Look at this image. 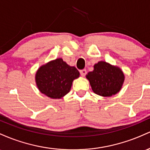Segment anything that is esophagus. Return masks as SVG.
<instances>
[{"label": "esophagus", "instance_id": "34e87169", "mask_svg": "<svg viewBox=\"0 0 150 150\" xmlns=\"http://www.w3.org/2000/svg\"><path fill=\"white\" fill-rule=\"evenodd\" d=\"M80 71V74H81V75L82 76H86V70L85 69H81V70H80L79 71Z\"/></svg>", "mask_w": 150, "mask_h": 150}]
</instances>
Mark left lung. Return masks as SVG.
<instances>
[{"mask_svg": "<svg viewBox=\"0 0 150 150\" xmlns=\"http://www.w3.org/2000/svg\"><path fill=\"white\" fill-rule=\"evenodd\" d=\"M93 91L102 96H111L120 90L125 76L117 67L105 62L94 65L93 71L86 75Z\"/></svg>", "mask_w": 150, "mask_h": 150, "instance_id": "left-lung-1", "label": "left lung"}]
</instances>
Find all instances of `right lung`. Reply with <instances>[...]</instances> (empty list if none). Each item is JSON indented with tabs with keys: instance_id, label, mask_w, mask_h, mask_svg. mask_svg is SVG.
Listing matches in <instances>:
<instances>
[{
	"instance_id": "1",
	"label": "right lung",
	"mask_w": 150,
	"mask_h": 150,
	"mask_svg": "<svg viewBox=\"0 0 150 150\" xmlns=\"http://www.w3.org/2000/svg\"><path fill=\"white\" fill-rule=\"evenodd\" d=\"M79 76L74 67L57 59L40 67L35 76L39 90L52 98H61L69 92L74 79Z\"/></svg>"
}]
</instances>
